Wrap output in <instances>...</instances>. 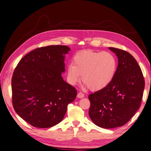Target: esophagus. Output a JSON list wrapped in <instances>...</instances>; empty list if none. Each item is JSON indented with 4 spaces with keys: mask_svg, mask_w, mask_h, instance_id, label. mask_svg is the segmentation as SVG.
<instances>
[{
    "mask_svg": "<svg viewBox=\"0 0 151 151\" xmlns=\"http://www.w3.org/2000/svg\"><path fill=\"white\" fill-rule=\"evenodd\" d=\"M84 97V94L82 92H79L78 93V95H77V97L78 98H83Z\"/></svg>",
    "mask_w": 151,
    "mask_h": 151,
    "instance_id": "esophagus-1",
    "label": "esophagus"
}]
</instances>
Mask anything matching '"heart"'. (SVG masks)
<instances>
[{
    "label": "heart",
    "mask_w": 151,
    "mask_h": 151,
    "mask_svg": "<svg viewBox=\"0 0 151 151\" xmlns=\"http://www.w3.org/2000/svg\"><path fill=\"white\" fill-rule=\"evenodd\" d=\"M73 64L67 67V81L75 85L81 79L92 91L104 88L114 78L117 61L113 54L108 52H95L87 50L74 56Z\"/></svg>",
    "instance_id": "obj_1"
}]
</instances>
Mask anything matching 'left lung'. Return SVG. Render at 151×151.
Here are the masks:
<instances>
[{
	"label": "left lung",
	"mask_w": 151,
	"mask_h": 151,
	"mask_svg": "<svg viewBox=\"0 0 151 151\" xmlns=\"http://www.w3.org/2000/svg\"><path fill=\"white\" fill-rule=\"evenodd\" d=\"M118 59L114 78L106 87L88 96L89 116L98 127L113 129L128 123L138 110L145 81L136 60L126 51L109 47Z\"/></svg>",
	"instance_id": "8db88e82"
}]
</instances>
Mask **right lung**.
<instances>
[{"label":"right lung","mask_w":151,"mask_h":151,"mask_svg":"<svg viewBox=\"0 0 151 151\" xmlns=\"http://www.w3.org/2000/svg\"><path fill=\"white\" fill-rule=\"evenodd\" d=\"M65 45L38 48L19 62L12 79V103L19 116L32 126L45 129L60 123L76 89L64 81Z\"/></svg>","instance_id":"right-lung-1"}]
</instances>
